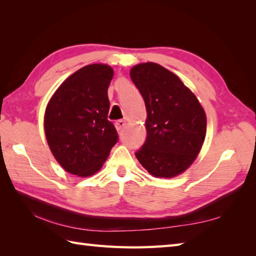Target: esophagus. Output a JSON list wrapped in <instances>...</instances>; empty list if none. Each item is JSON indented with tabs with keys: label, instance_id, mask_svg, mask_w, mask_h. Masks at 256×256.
<instances>
[{
	"label": "esophagus",
	"instance_id": "1",
	"mask_svg": "<svg viewBox=\"0 0 256 256\" xmlns=\"http://www.w3.org/2000/svg\"><path fill=\"white\" fill-rule=\"evenodd\" d=\"M125 124H126V122L124 121V120H118V121L116 122V131L118 132H121L123 128L125 126Z\"/></svg>",
	"mask_w": 256,
	"mask_h": 256
}]
</instances>
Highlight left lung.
Instances as JSON below:
<instances>
[{
  "instance_id": "obj_1",
  "label": "left lung",
  "mask_w": 256,
  "mask_h": 256,
  "mask_svg": "<svg viewBox=\"0 0 256 256\" xmlns=\"http://www.w3.org/2000/svg\"><path fill=\"white\" fill-rule=\"evenodd\" d=\"M130 76L148 113V138L135 156L156 178L180 175L197 158L204 142L206 116L202 106L178 76L158 64H135Z\"/></svg>"
}]
</instances>
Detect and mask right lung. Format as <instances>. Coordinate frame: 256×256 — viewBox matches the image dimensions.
Returning a JSON list of instances; mask_svg holds the SVG:
<instances>
[{"instance_id": "obj_1", "label": "right lung", "mask_w": 256, "mask_h": 256, "mask_svg": "<svg viewBox=\"0 0 256 256\" xmlns=\"http://www.w3.org/2000/svg\"><path fill=\"white\" fill-rule=\"evenodd\" d=\"M113 74L106 64L84 66L59 86L46 106L48 146L58 164L72 175H94L118 142L116 130L108 120Z\"/></svg>"}]
</instances>
